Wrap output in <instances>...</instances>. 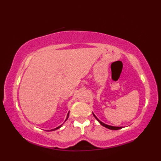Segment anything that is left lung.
<instances>
[{"mask_svg":"<svg viewBox=\"0 0 161 161\" xmlns=\"http://www.w3.org/2000/svg\"><path fill=\"white\" fill-rule=\"evenodd\" d=\"M93 115H94V117L95 118V119H97V120L100 122V124L101 125H102L103 126H104V127H106V128H107V129H111V130H118V129H122V128H123V126H111V125H107V124H104V122H101L100 119H99L96 116H95V115L93 114Z\"/></svg>","mask_w":161,"mask_h":161,"instance_id":"1","label":"left lung"}]
</instances>
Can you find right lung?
I'll return each mask as SVG.
<instances>
[{
	"instance_id": "right-lung-1",
	"label": "right lung",
	"mask_w": 161,
	"mask_h": 161,
	"mask_svg": "<svg viewBox=\"0 0 161 161\" xmlns=\"http://www.w3.org/2000/svg\"><path fill=\"white\" fill-rule=\"evenodd\" d=\"M68 116H69V112H68V113L67 117H66V120H65V122H66V121L67 120V119H68ZM62 125H63V124H62ZM62 125H60V126H57V128H55V129H51V130H50V131H54V130H57V129H59V128L61 127V126H62Z\"/></svg>"
}]
</instances>
